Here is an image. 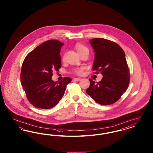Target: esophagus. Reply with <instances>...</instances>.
Wrapping results in <instances>:
<instances>
[{
    "instance_id": "34e87169",
    "label": "esophagus",
    "mask_w": 153,
    "mask_h": 153,
    "mask_svg": "<svg viewBox=\"0 0 153 153\" xmlns=\"http://www.w3.org/2000/svg\"><path fill=\"white\" fill-rule=\"evenodd\" d=\"M81 78H74L73 80H75V81H79L81 80Z\"/></svg>"
}]
</instances>
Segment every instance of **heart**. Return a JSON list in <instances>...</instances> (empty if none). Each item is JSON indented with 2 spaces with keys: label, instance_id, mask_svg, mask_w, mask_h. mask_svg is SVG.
Returning a JSON list of instances; mask_svg holds the SVG:
<instances>
[{
  "label": "heart",
  "instance_id": "b5f03b06",
  "mask_svg": "<svg viewBox=\"0 0 153 153\" xmlns=\"http://www.w3.org/2000/svg\"><path fill=\"white\" fill-rule=\"evenodd\" d=\"M76 48L77 51L79 53V54L80 53H81V52H82V51H88V49L85 46H84L83 45L81 44H76ZM83 70H84V69L82 68H79V69H76L75 71V73L77 74L80 75L83 72Z\"/></svg>",
  "mask_w": 153,
  "mask_h": 153
}]
</instances>
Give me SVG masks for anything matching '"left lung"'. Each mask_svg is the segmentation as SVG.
<instances>
[{
	"label": "left lung",
	"instance_id": "obj_1",
	"mask_svg": "<svg viewBox=\"0 0 153 153\" xmlns=\"http://www.w3.org/2000/svg\"><path fill=\"white\" fill-rule=\"evenodd\" d=\"M89 44L95 53L92 69L103 77L98 82L90 79L86 92L97 103L112 104L126 91L130 82L124 51L118 44L104 38L92 39Z\"/></svg>",
	"mask_w": 153,
	"mask_h": 153
}]
</instances>
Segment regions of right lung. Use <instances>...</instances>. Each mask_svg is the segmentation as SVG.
I'll list each match as a JSON object with an SVG mask.
<instances>
[{"label":"right lung","instance_id":"right-lung-1","mask_svg":"<svg viewBox=\"0 0 153 153\" xmlns=\"http://www.w3.org/2000/svg\"><path fill=\"white\" fill-rule=\"evenodd\" d=\"M64 44L51 39L39 45L26 57L22 64L21 84L30 102L38 108L49 109L56 106L65 92L70 77L54 81V70L61 67L60 51Z\"/></svg>","mask_w":153,"mask_h":153}]
</instances>
